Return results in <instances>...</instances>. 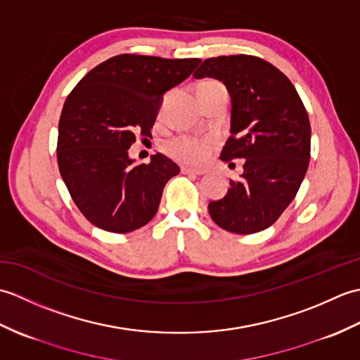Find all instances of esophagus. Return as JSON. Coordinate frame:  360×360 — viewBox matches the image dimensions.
I'll use <instances>...</instances> for the list:
<instances>
[{"instance_id":"obj_1","label":"esophagus","mask_w":360,"mask_h":360,"mask_svg":"<svg viewBox=\"0 0 360 360\" xmlns=\"http://www.w3.org/2000/svg\"><path fill=\"white\" fill-rule=\"evenodd\" d=\"M181 173L182 174H193V176H201L205 172L204 170H196V168H188V167H182L181 168Z\"/></svg>"}]
</instances>
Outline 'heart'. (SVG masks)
<instances>
[{"instance_id": "heart-1", "label": "heart", "mask_w": 360, "mask_h": 360, "mask_svg": "<svg viewBox=\"0 0 360 360\" xmlns=\"http://www.w3.org/2000/svg\"><path fill=\"white\" fill-rule=\"evenodd\" d=\"M223 86L215 80L202 82L200 88H218ZM213 148H215V141L212 137H200V136H176L173 139L164 143V151L173 160L184 165L198 167L207 162Z\"/></svg>"}]
</instances>
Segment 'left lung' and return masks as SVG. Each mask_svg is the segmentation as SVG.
Instances as JSON below:
<instances>
[{
	"label": "left lung",
	"mask_w": 360,
	"mask_h": 360,
	"mask_svg": "<svg viewBox=\"0 0 360 360\" xmlns=\"http://www.w3.org/2000/svg\"><path fill=\"white\" fill-rule=\"evenodd\" d=\"M195 79L223 82L232 98L231 137L221 159L244 160L224 198L209 204L212 219L232 233L272 226L294 200L311 158V125L292 83L266 60L221 56L204 60Z\"/></svg>",
	"instance_id": "left-lung-1"
}]
</instances>
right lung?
<instances>
[{
    "label": "right lung",
    "mask_w": 360,
    "mask_h": 360,
    "mask_svg": "<svg viewBox=\"0 0 360 360\" xmlns=\"http://www.w3.org/2000/svg\"><path fill=\"white\" fill-rule=\"evenodd\" d=\"M200 62L120 53L91 70L68 96L57 160L72 201L91 224L128 233L156 215L162 190L179 167L160 153L150 164L133 165L128 148L137 133L151 137L164 93Z\"/></svg>",
    "instance_id": "right-lung-1"
}]
</instances>
